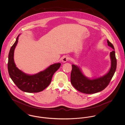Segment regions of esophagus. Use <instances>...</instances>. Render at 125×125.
<instances>
[{
    "instance_id": "obj_1",
    "label": "esophagus",
    "mask_w": 125,
    "mask_h": 125,
    "mask_svg": "<svg viewBox=\"0 0 125 125\" xmlns=\"http://www.w3.org/2000/svg\"><path fill=\"white\" fill-rule=\"evenodd\" d=\"M68 60V58L67 56H64L62 57V62L63 63H65Z\"/></svg>"
}]
</instances>
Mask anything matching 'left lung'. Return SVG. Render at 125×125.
Returning <instances> with one entry per match:
<instances>
[{
    "mask_svg": "<svg viewBox=\"0 0 125 125\" xmlns=\"http://www.w3.org/2000/svg\"><path fill=\"white\" fill-rule=\"evenodd\" d=\"M108 46L115 50L113 45L107 40ZM111 67L104 75L98 77L89 78L82 72L80 67L72 64L71 73V82L73 86L79 91L86 94H93L99 92L106 88L116 70V59L115 51L110 53Z\"/></svg>",
    "mask_w": 125,
    "mask_h": 125,
    "instance_id": "8db88e82",
    "label": "left lung"
}]
</instances>
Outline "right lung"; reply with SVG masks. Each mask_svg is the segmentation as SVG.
I'll use <instances>...</instances> for the list:
<instances>
[{"label": "right lung", "instance_id": "obj_1", "mask_svg": "<svg viewBox=\"0 0 125 125\" xmlns=\"http://www.w3.org/2000/svg\"><path fill=\"white\" fill-rule=\"evenodd\" d=\"M11 47L8 56V69L10 77L21 91L28 93L39 92L46 89L51 83L54 73L61 66V63H56L51 65L42 71L34 74L26 73L16 67L14 60L15 49L18 44L19 36Z\"/></svg>", "mask_w": 125, "mask_h": 125}]
</instances>
